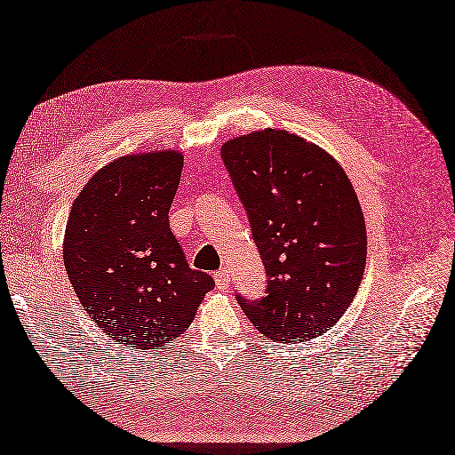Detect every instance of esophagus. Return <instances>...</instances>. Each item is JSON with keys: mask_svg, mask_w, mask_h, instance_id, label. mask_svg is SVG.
Segmentation results:
<instances>
[{"mask_svg": "<svg viewBox=\"0 0 455 455\" xmlns=\"http://www.w3.org/2000/svg\"><path fill=\"white\" fill-rule=\"evenodd\" d=\"M214 279H216V286L220 291H228V286H229V273L226 271V268H220L218 273H214Z\"/></svg>", "mask_w": 455, "mask_h": 455, "instance_id": "obj_1", "label": "esophagus"}]
</instances>
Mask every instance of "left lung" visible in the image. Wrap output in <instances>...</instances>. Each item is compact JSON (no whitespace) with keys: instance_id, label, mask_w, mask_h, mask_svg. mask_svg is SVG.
Wrapping results in <instances>:
<instances>
[{"instance_id":"left-lung-1","label":"left lung","mask_w":455,"mask_h":455,"mask_svg":"<svg viewBox=\"0 0 455 455\" xmlns=\"http://www.w3.org/2000/svg\"><path fill=\"white\" fill-rule=\"evenodd\" d=\"M221 159L245 206L267 294L239 306L281 344L312 339L344 316L365 271L367 234L355 190L322 147L263 129L229 139Z\"/></svg>"}]
</instances>
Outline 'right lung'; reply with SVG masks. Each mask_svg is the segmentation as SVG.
<instances>
[{
  "mask_svg": "<svg viewBox=\"0 0 455 455\" xmlns=\"http://www.w3.org/2000/svg\"><path fill=\"white\" fill-rule=\"evenodd\" d=\"M182 161L179 151L111 161L80 190L67 221L62 257L74 292L96 326L127 347L169 346L214 289L171 231Z\"/></svg>",
  "mask_w": 455,
  "mask_h": 455,
  "instance_id": "right-lung-1",
  "label": "right lung"
}]
</instances>
